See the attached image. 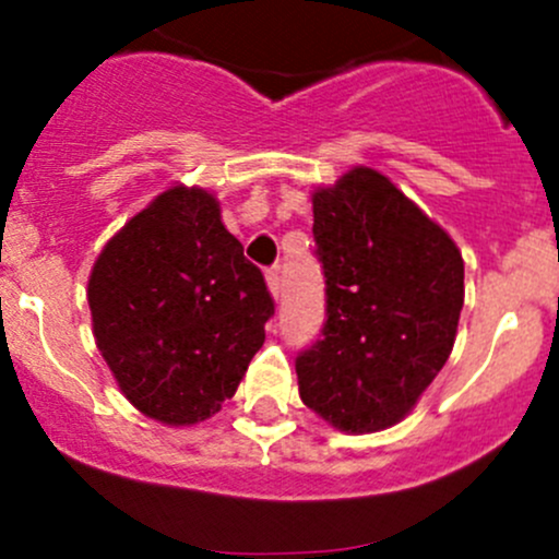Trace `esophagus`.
<instances>
[{
  "instance_id": "34e87169",
  "label": "esophagus",
  "mask_w": 559,
  "mask_h": 559,
  "mask_svg": "<svg viewBox=\"0 0 559 559\" xmlns=\"http://www.w3.org/2000/svg\"><path fill=\"white\" fill-rule=\"evenodd\" d=\"M264 278H267V289H270V295L273 297H278L281 295V275H278V270H267V275H264Z\"/></svg>"
}]
</instances>
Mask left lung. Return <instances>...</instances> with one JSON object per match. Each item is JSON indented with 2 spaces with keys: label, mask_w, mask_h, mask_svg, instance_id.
<instances>
[{
  "label": "left lung",
  "mask_w": 559,
  "mask_h": 559,
  "mask_svg": "<svg viewBox=\"0 0 559 559\" xmlns=\"http://www.w3.org/2000/svg\"><path fill=\"white\" fill-rule=\"evenodd\" d=\"M313 240L326 321L295 362L300 397L343 432L386 430L452 354L465 302L462 253L370 167L313 191Z\"/></svg>",
  "instance_id": "8db88e82"
}]
</instances>
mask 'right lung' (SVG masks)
Listing matches in <instances>:
<instances>
[{"label": "right lung", "instance_id": "obj_1", "mask_svg": "<svg viewBox=\"0 0 559 559\" xmlns=\"http://www.w3.org/2000/svg\"><path fill=\"white\" fill-rule=\"evenodd\" d=\"M88 308L123 397L173 427L205 421L233 397L275 313L262 270L197 186L162 191L107 240Z\"/></svg>", "mask_w": 559, "mask_h": 559}]
</instances>
